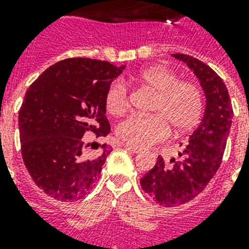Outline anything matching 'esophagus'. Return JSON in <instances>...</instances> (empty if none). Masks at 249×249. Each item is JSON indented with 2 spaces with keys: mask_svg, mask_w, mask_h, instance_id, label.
<instances>
[{
  "mask_svg": "<svg viewBox=\"0 0 249 249\" xmlns=\"http://www.w3.org/2000/svg\"><path fill=\"white\" fill-rule=\"evenodd\" d=\"M123 146H124L126 150H129V151L134 152V154H140L141 152V148L138 147H134V146H132V144H128V143H123Z\"/></svg>",
  "mask_w": 249,
  "mask_h": 249,
  "instance_id": "34e87169",
  "label": "esophagus"
}]
</instances>
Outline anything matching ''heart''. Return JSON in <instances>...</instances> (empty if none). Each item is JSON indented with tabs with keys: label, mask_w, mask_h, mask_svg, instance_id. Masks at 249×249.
Here are the masks:
<instances>
[{
	"label": "heart",
	"mask_w": 249,
	"mask_h": 249,
	"mask_svg": "<svg viewBox=\"0 0 249 249\" xmlns=\"http://www.w3.org/2000/svg\"><path fill=\"white\" fill-rule=\"evenodd\" d=\"M133 79L156 91L150 111L154 115H132L117 125V137L134 147L146 148L174 132H185L199 123L203 113V94L195 84L182 81L170 68L156 66L142 70ZM106 109L113 116L124 115L129 108L128 88L115 80L106 91Z\"/></svg>",
	"instance_id": "obj_1"
}]
</instances>
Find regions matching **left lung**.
Masks as SVG:
<instances>
[{
	"label": "left lung",
	"instance_id": "obj_1",
	"mask_svg": "<svg viewBox=\"0 0 249 249\" xmlns=\"http://www.w3.org/2000/svg\"><path fill=\"white\" fill-rule=\"evenodd\" d=\"M185 62L200 81L207 98L203 120L179 152L181 160L170 159L165 165L161 156L141 178L144 193L164 207L189 203L207 187L224 158L226 140L231 126L232 107L228 88L220 76L201 60L186 54H173Z\"/></svg>",
	"mask_w": 249,
	"mask_h": 249
}]
</instances>
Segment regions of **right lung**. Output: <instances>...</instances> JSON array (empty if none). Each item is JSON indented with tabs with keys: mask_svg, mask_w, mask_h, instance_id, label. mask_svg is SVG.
Instances as JSON below:
<instances>
[{
	"mask_svg": "<svg viewBox=\"0 0 249 249\" xmlns=\"http://www.w3.org/2000/svg\"><path fill=\"white\" fill-rule=\"evenodd\" d=\"M124 68L105 60L68 58L53 64L28 88L19 109L21 158L46 195L79 200L98 181L111 150L102 144L99 155L88 156L85 137H106L111 130L106 91Z\"/></svg>",
	"mask_w": 249,
	"mask_h": 249,
	"instance_id": "add662e5",
	"label": "right lung"
}]
</instances>
